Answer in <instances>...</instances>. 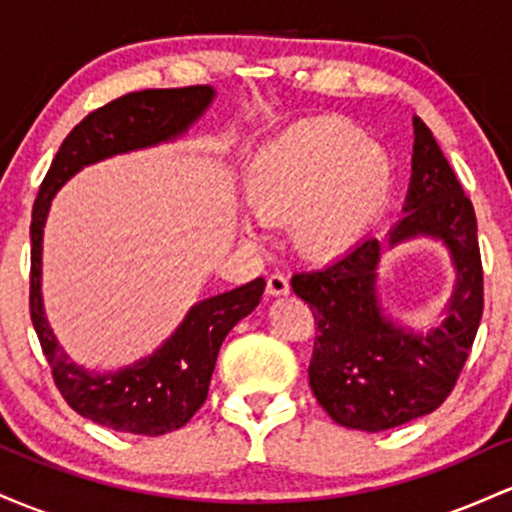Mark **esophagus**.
<instances>
[{
    "mask_svg": "<svg viewBox=\"0 0 512 512\" xmlns=\"http://www.w3.org/2000/svg\"><path fill=\"white\" fill-rule=\"evenodd\" d=\"M266 292L271 297L287 295V292H290V280H287L283 273H273L271 278H268V283H266Z\"/></svg>",
    "mask_w": 512,
    "mask_h": 512,
    "instance_id": "obj_1",
    "label": "esophagus"
}]
</instances>
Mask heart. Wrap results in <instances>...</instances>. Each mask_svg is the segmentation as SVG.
I'll return each instance as SVG.
<instances>
[{"label":"heart","instance_id":"1","mask_svg":"<svg viewBox=\"0 0 512 512\" xmlns=\"http://www.w3.org/2000/svg\"><path fill=\"white\" fill-rule=\"evenodd\" d=\"M244 191L258 220L290 222L297 256L329 263L350 254L387 210L394 164L348 120L312 118L251 159Z\"/></svg>","mask_w":512,"mask_h":512}]
</instances>
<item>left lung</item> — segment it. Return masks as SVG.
Here are the masks:
<instances>
[{"label": "left lung", "instance_id": "8db88e82", "mask_svg": "<svg viewBox=\"0 0 512 512\" xmlns=\"http://www.w3.org/2000/svg\"><path fill=\"white\" fill-rule=\"evenodd\" d=\"M413 135L406 215L389 232L387 249L416 237L442 241L457 273L445 319L421 333L384 314L377 297L384 244L375 237L319 271L292 275V290L317 324L309 387L338 426L365 433L438 409L467 363L484 314L474 205L421 118H413Z\"/></svg>", "mask_w": 512, "mask_h": 512}]
</instances>
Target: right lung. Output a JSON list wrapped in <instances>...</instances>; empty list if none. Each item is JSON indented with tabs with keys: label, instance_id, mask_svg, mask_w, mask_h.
Here are the masks:
<instances>
[{
	"label": "right lung",
	"instance_id": "right-lung-1",
	"mask_svg": "<svg viewBox=\"0 0 512 512\" xmlns=\"http://www.w3.org/2000/svg\"><path fill=\"white\" fill-rule=\"evenodd\" d=\"M215 89L208 84L183 89L132 91L89 113L65 137L45 174L31 220V321L48 358L53 380L79 416L132 435H164L179 430L208 399L212 370L222 341L261 302L266 280L234 287L193 304L179 329L147 358L116 372H94L72 363L57 343L43 309V227L53 195L84 166L171 142L208 111Z\"/></svg>",
	"mask_w": 512,
	"mask_h": 512
}]
</instances>
